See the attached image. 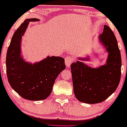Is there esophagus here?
<instances>
[{
    "mask_svg": "<svg viewBox=\"0 0 127 127\" xmlns=\"http://www.w3.org/2000/svg\"><path fill=\"white\" fill-rule=\"evenodd\" d=\"M65 64H66V65L67 66H70V65H71V64L74 62V58L70 56H66V57L65 58Z\"/></svg>",
    "mask_w": 127,
    "mask_h": 127,
    "instance_id": "esophagus-1",
    "label": "esophagus"
}]
</instances>
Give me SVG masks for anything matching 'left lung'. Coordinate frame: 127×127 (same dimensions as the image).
I'll list each match as a JSON object with an SVG mask.
<instances>
[{
  "label": "left lung",
  "instance_id": "8db88e82",
  "mask_svg": "<svg viewBox=\"0 0 127 127\" xmlns=\"http://www.w3.org/2000/svg\"><path fill=\"white\" fill-rule=\"evenodd\" d=\"M100 40L109 53L106 65L96 69L79 61L71 65L74 95L79 101L89 104L105 100L116 91L121 80V52L114 33L106 25Z\"/></svg>",
  "mask_w": 127,
  "mask_h": 127
}]
</instances>
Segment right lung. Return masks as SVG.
Instances as JSON below:
<instances>
[{"instance_id": "1", "label": "right lung", "mask_w": 127, "mask_h": 127, "mask_svg": "<svg viewBox=\"0 0 127 127\" xmlns=\"http://www.w3.org/2000/svg\"><path fill=\"white\" fill-rule=\"evenodd\" d=\"M36 18L27 19L15 31L8 48L6 57V70L11 87L25 99L42 100L52 92L57 76L65 68V60L61 57H48L33 65L25 62L20 55V44L31 21Z\"/></svg>"}]
</instances>
